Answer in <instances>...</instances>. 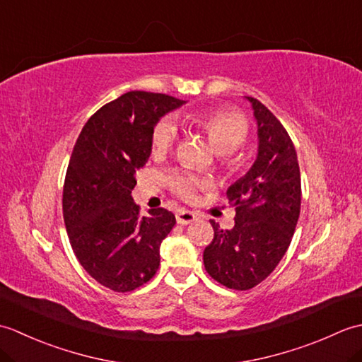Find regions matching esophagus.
Listing matches in <instances>:
<instances>
[{"mask_svg": "<svg viewBox=\"0 0 362 362\" xmlns=\"http://www.w3.org/2000/svg\"><path fill=\"white\" fill-rule=\"evenodd\" d=\"M175 219L179 224L182 226H187L191 224V222H194L197 219V214L193 211H188V210H179L175 213Z\"/></svg>", "mask_w": 362, "mask_h": 362, "instance_id": "1", "label": "esophagus"}]
</instances>
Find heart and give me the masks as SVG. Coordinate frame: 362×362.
Here are the masks:
<instances>
[{
	"mask_svg": "<svg viewBox=\"0 0 362 362\" xmlns=\"http://www.w3.org/2000/svg\"><path fill=\"white\" fill-rule=\"evenodd\" d=\"M209 138L214 151L221 153V161L230 173H241L249 165L247 153L241 151L240 146L249 135V122L240 112L230 109H211L197 112L188 117ZM179 140V127L173 118H161L152 130V152L156 156H165ZM168 183L174 193L191 201L199 189L209 188L211 182L205 177H199L191 173H174L168 177Z\"/></svg>",
	"mask_w": 362,
	"mask_h": 362,
	"instance_id": "b5f03b06",
	"label": "heart"
}]
</instances>
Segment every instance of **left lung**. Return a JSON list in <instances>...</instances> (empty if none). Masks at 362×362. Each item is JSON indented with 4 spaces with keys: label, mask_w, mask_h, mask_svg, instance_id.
Segmentation results:
<instances>
[{
    "label": "left lung",
    "mask_w": 362,
    "mask_h": 362,
    "mask_svg": "<svg viewBox=\"0 0 362 362\" xmlns=\"http://www.w3.org/2000/svg\"><path fill=\"white\" fill-rule=\"evenodd\" d=\"M258 124V156L249 173L227 189L235 227L210 221L214 238L204 250L205 271L236 291L266 280L286 253L298 221L302 185L297 152L286 129L258 99L245 96Z\"/></svg>",
    "instance_id": "1"
}]
</instances>
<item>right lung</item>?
I'll use <instances>...</instances> for the list:
<instances>
[{"label":"right lung","instance_id":"right-lung-1","mask_svg":"<svg viewBox=\"0 0 362 362\" xmlns=\"http://www.w3.org/2000/svg\"><path fill=\"white\" fill-rule=\"evenodd\" d=\"M185 104L161 93L127 91L103 105L74 144L64 183V221L82 267L117 292L148 283L160 266V244L175 224L165 209L140 216L135 174L152 151L157 121Z\"/></svg>","mask_w":362,"mask_h":362}]
</instances>
